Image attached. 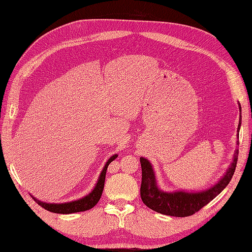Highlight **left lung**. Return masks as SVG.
<instances>
[{
    "instance_id": "8db88e82",
    "label": "left lung",
    "mask_w": 252,
    "mask_h": 252,
    "mask_svg": "<svg viewBox=\"0 0 252 252\" xmlns=\"http://www.w3.org/2000/svg\"><path fill=\"white\" fill-rule=\"evenodd\" d=\"M242 111V108H240ZM239 119L238 132L240 127ZM238 135V134H237ZM238 159V151L235 152L234 160L231 164V168L227 170L226 174L223 176L222 180L215 185L212 189L202 192H164L158 189L155 180V174L152 168V164L145 158H140L142 165V184H141V198L145 205L158 213L171 217L184 218L192 216L198 212L201 208L208 205L212 199L220 194L225 189L229 181L232 180L235 169H236Z\"/></svg>"
}]
</instances>
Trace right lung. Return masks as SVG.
<instances>
[{
  "mask_svg": "<svg viewBox=\"0 0 252 252\" xmlns=\"http://www.w3.org/2000/svg\"><path fill=\"white\" fill-rule=\"evenodd\" d=\"M118 156L117 155H114L108 161L106 162L104 170L101 171V173L99 175V179L97 184L94 187V189L92 192H90L88 196H85L84 198L80 200H76L72 202H67V203H45L42 202L40 200L35 199L33 197L34 201L37 203V205L41 206L42 208H44L45 210L54 212V213H62V215H69V213H74V212H81V211H87L90 210L91 208H93L96 203L98 202L101 197V192H103L104 189V184H105V178H106V171L107 168H108L109 163L115 160Z\"/></svg>",
  "mask_w": 252,
  "mask_h": 252,
  "instance_id": "obj_1",
  "label": "right lung"
}]
</instances>
